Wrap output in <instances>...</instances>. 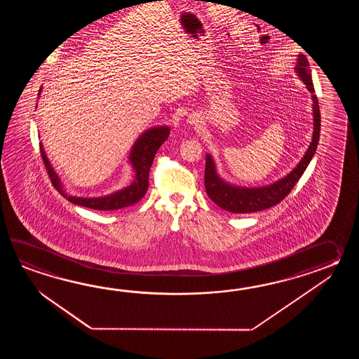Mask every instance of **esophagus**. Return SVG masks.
Listing matches in <instances>:
<instances>
[{"mask_svg": "<svg viewBox=\"0 0 359 359\" xmlns=\"http://www.w3.org/2000/svg\"><path fill=\"white\" fill-rule=\"evenodd\" d=\"M192 122L195 123V121H191V122H190V123H192Z\"/></svg>", "mask_w": 359, "mask_h": 359, "instance_id": "34e87169", "label": "esophagus"}]
</instances>
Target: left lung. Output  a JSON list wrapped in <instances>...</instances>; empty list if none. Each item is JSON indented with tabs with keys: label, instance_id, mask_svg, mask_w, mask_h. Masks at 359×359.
<instances>
[{
	"label": "left lung",
	"instance_id": "obj_1",
	"mask_svg": "<svg viewBox=\"0 0 359 359\" xmlns=\"http://www.w3.org/2000/svg\"><path fill=\"white\" fill-rule=\"evenodd\" d=\"M295 69L298 72L300 79L304 82L306 88L312 93L313 99L314 132H313L312 142L308 147L304 158L300 161L297 168L292 169V172L283 180L266 187L244 189V187H235L229 183L223 182L215 172L213 159L210 158V155H206L205 176H204L206 194L209 198H212V201L222 209L231 213H252V212H259L280 204L294 189V186L298 183L300 177L303 176L305 169L308 167L309 161H312L313 155L316 153V149L320 141V113L318 99L314 95L309 64L304 55H299Z\"/></svg>",
	"mask_w": 359,
	"mask_h": 359
}]
</instances>
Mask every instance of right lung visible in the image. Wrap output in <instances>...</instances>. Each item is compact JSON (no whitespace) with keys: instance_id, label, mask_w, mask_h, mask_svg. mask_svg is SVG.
<instances>
[{"instance_id":"right-lung-1","label":"right lung","mask_w":359,"mask_h":359,"mask_svg":"<svg viewBox=\"0 0 359 359\" xmlns=\"http://www.w3.org/2000/svg\"><path fill=\"white\" fill-rule=\"evenodd\" d=\"M41 92V90H39ZM168 127H156L151 130H146L142 136H140L137 141L135 142L133 149L130 151V161L136 172L135 181L130 183L128 187L124 190L118 191L113 195L104 196V198H83L70 196L65 194L61 187L60 181L56 176L54 169L51 167L50 161L47 159L46 154L43 151L42 144L39 145L41 149V156L45 164L47 175L51 180V183L56 190L60 192L64 198L69 200L70 203L76 205L96 209V210H116L127 206L133 205L138 203L141 198L145 196L146 191L149 187V173L153 165L155 154L163 145V142L168 138Z\"/></svg>"}]
</instances>
